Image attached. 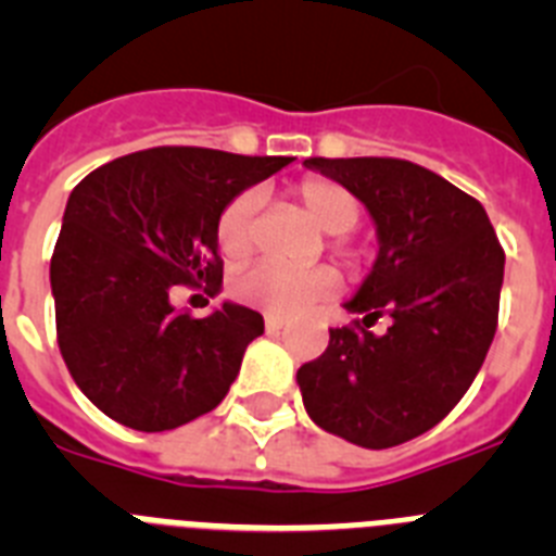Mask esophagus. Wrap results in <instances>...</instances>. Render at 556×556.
<instances>
[{"instance_id": "obj_1", "label": "esophagus", "mask_w": 556, "mask_h": 556, "mask_svg": "<svg viewBox=\"0 0 556 556\" xmlns=\"http://www.w3.org/2000/svg\"><path fill=\"white\" fill-rule=\"evenodd\" d=\"M264 323H267L269 333H278L287 328V320H283V317H278V314H267V317H264Z\"/></svg>"}]
</instances>
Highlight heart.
<instances>
[{
  "instance_id": "b5f03b06",
  "label": "heart",
  "mask_w": 556,
  "mask_h": 556,
  "mask_svg": "<svg viewBox=\"0 0 556 556\" xmlns=\"http://www.w3.org/2000/svg\"><path fill=\"white\" fill-rule=\"evenodd\" d=\"M292 200L326 233H348L362 217V205L345 186L328 178H306L292 186ZM255 205L253 191L236 194L217 219V248L225 262L239 264L253 253L255 244ZM337 287V275L328 267L289 269L278 264H255L233 281V292L250 306L269 314H294L308 303L320 301Z\"/></svg>"
}]
</instances>
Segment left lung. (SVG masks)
Masks as SVG:
<instances>
[{"mask_svg": "<svg viewBox=\"0 0 556 556\" xmlns=\"http://www.w3.org/2000/svg\"><path fill=\"white\" fill-rule=\"evenodd\" d=\"M345 186L376 225L378 255L331 328L320 358L298 370L320 429L362 448H392L434 429L473 384L498 323L504 250L488 211L431 169L401 159H306ZM387 313L393 326L372 334Z\"/></svg>", "mask_w": 556, "mask_h": 556, "instance_id": "left-lung-1", "label": "left lung"}]
</instances>
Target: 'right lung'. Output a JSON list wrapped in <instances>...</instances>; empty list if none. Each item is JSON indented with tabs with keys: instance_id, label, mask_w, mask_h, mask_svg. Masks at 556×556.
<instances>
[{
	"instance_id": "add662e5",
	"label": "right lung",
	"mask_w": 556,
	"mask_h": 556,
	"mask_svg": "<svg viewBox=\"0 0 556 556\" xmlns=\"http://www.w3.org/2000/svg\"><path fill=\"white\" fill-rule=\"evenodd\" d=\"M292 159L152 147L100 166L63 211L49 283L58 345L83 395L136 431H169L219 406L264 317L223 301L178 312L180 287L223 289L217 219Z\"/></svg>"
}]
</instances>
